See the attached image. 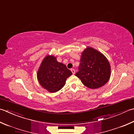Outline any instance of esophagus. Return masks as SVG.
Masks as SVG:
<instances>
[{
	"label": "esophagus",
	"mask_w": 134,
	"mask_h": 134,
	"mask_svg": "<svg viewBox=\"0 0 134 134\" xmlns=\"http://www.w3.org/2000/svg\"><path fill=\"white\" fill-rule=\"evenodd\" d=\"M71 72H72V73L73 74H75V70L74 69H71Z\"/></svg>",
	"instance_id": "1"
}]
</instances>
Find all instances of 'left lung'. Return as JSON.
Returning a JSON list of instances; mask_svg holds the SVG:
<instances>
[{
    "label": "left lung",
    "mask_w": 134,
    "mask_h": 134,
    "mask_svg": "<svg viewBox=\"0 0 134 134\" xmlns=\"http://www.w3.org/2000/svg\"><path fill=\"white\" fill-rule=\"evenodd\" d=\"M79 71L75 75L86 87L98 89L108 82L111 67L103 54L91 47H87L81 54Z\"/></svg>",
    "instance_id": "obj_1"
}]
</instances>
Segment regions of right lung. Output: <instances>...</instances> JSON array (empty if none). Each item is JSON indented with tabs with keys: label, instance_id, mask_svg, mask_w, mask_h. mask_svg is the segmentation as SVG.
<instances>
[{
	"label": "right lung",
	"instance_id": "add662e5",
	"mask_svg": "<svg viewBox=\"0 0 134 134\" xmlns=\"http://www.w3.org/2000/svg\"><path fill=\"white\" fill-rule=\"evenodd\" d=\"M72 72L66 65L57 61L53 55H47L43 59L37 72L39 83L49 92L59 91L65 85Z\"/></svg>",
	"mask_w": 134,
	"mask_h": 134
}]
</instances>
